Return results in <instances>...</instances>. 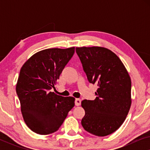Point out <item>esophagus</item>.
<instances>
[{
	"label": "esophagus",
	"mask_w": 150,
	"mask_h": 150,
	"mask_svg": "<svg viewBox=\"0 0 150 150\" xmlns=\"http://www.w3.org/2000/svg\"><path fill=\"white\" fill-rule=\"evenodd\" d=\"M81 104V100L79 99V98H76V99L75 100V105L76 106H80Z\"/></svg>",
	"instance_id": "esophagus-1"
}]
</instances>
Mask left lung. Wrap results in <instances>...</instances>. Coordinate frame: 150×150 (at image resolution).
Instances as JSON below:
<instances>
[{
    "mask_svg": "<svg viewBox=\"0 0 150 150\" xmlns=\"http://www.w3.org/2000/svg\"><path fill=\"white\" fill-rule=\"evenodd\" d=\"M90 83L98 86L94 100H84L85 111L81 124L88 132L104 137L122 126L130 110L131 79L120 59L109 49L100 46L76 47Z\"/></svg>",
    "mask_w": 150,
    "mask_h": 150,
    "instance_id": "left-lung-1",
    "label": "left lung"
}]
</instances>
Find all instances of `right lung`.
I'll list each match as a JSON object with an SVG mask.
<instances>
[{
	"label": "right lung",
	"instance_id": "right-lung-1",
	"mask_svg": "<svg viewBox=\"0 0 150 150\" xmlns=\"http://www.w3.org/2000/svg\"><path fill=\"white\" fill-rule=\"evenodd\" d=\"M74 50V47L45 49L30 57L20 69L16 93L24 122L37 134L58 130L74 106V98L50 91Z\"/></svg>",
	"mask_w": 150,
	"mask_h": 150
}]
</instances>
